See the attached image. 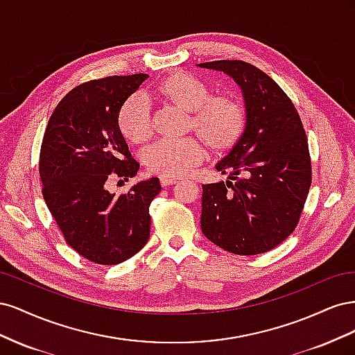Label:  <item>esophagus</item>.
Instances as JSON below:
<instances>
[{
    "mask_svg": "<svg viewBox=\"0 0 355 355\" xmlns=\"http://www.w3.org/2000/svg\"><path fill=\"white\" fill-rule=\"evenodd\" d=\"M176 182H178V179L170 178V176H161V178H159V184L163 185V187H170V185L176 184Z\"/></svg>",
    "mask_w": 355,
    "mask_h": 355,
    "instance_id": "34e87169",
    "label": "esophagus"
}]
</instances>
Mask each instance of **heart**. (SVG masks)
I'll return each mask as SVG.
<instances>
[{
  "label": "heart",
  "instance_id": "heart-1",
  "mask_svg": "<svg viewBox=\"0 0 355 355\" xmlns=\"http://www.w3.org/2000/svg\"><path fill=\"white\" fill-rule=\"evenodd\" d=\"M159 98L189 112L187 127L202 139L211 153H230L240 142L247 124V112L234 94H211L210 85L189 72H175L157 87ZM118 130L127 142L141 145L153 136L151 110L144 94L130 96L118 112ZM206 157L196 137L159 141L144 154L145 167L151 173L180 178Z\"/></svg>",
  "mask_w": 355,
  "mask_h": 355
}]
</instances>
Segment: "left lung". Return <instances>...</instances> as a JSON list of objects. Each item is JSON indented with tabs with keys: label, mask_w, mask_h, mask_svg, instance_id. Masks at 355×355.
Masks as SVG:
<instances>
[{
	"label": "left lung",
	"mask_w": 355,
	"mask_h": 355,
	"mask_svg": "<svg viewBox=\"0 0 355 355\" xmlns=\"http://www.w3.org/2000/svg\"><path fill=\"white\" fill-rule=\"evenodd\" d=\"M198 67L232 77L247 112L243 137L216 166L230 180L202 185L201 231L235 254L270 252L297 227L313 180L304 124L288 96L259 68L243 60Z\"/></svg>",
	"instance_id": "left-lung-1"
}]
</instances>
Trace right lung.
I'll list each match as a JSON object with an SVG mask.
<instances>
[{
    "label": "right lung",
    "mask_w": 355,
    "mask_h": 355,
    "mask_svg": "<svg viewBox=\"0 0 355 355\" xmlns=\"http://www.w3.org/2000/svg\"><path fill=\"white\" fill-rule=\"evenodd\" d=\"M149 75H112L72 89L53 111L40 151L42 197L67 244L84 259L116 265L148 243L158 178L121 196L106 182L136 176L139 163L118 130V112Z\"/></svg>",
    "instance_id": "add662e5"
}]
</instances>
